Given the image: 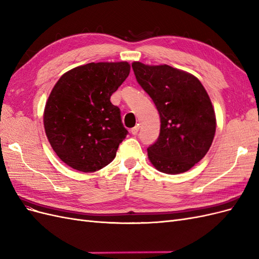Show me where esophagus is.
I'll use <instances>...</instances> for the list:
<instances>
[{"label": "esophagus", "mask_w": 259, "mask_h": 259, "mask_svg": "<svg viewBox=\"0 0 259 259\" xmlns=\"http://www.w3.org/2000/svg\"><path fill=\"white\" fill-rule=\"evenodd\" d=\"M138 131H139V125H137V126H135V127H133V128L131 130V133H132L133 135H137Z\"/></svg>", "instance_id": "obj_1"}]
</instances>
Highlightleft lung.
I'll return each instance as SVG.
<instances>
[{"label": "left lung", "instance_id": "obj_1", "mask_svg": "<svg viewBox=\"0 0 259 259\" xmlns=\"http://www.w3.org/2000/svg\"><path fill=\"white\" fill-rule=\"evenodd\" d=\"M132 67L160 114V135L147 149L148 159L162 173H185L204 158L215 136L216 116L208 94L198 77L183 70L139 61Z\"/></svg>", "mask_w": 259, "mask_h": 259}]
</instances>
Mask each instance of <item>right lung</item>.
I'll return each instance as SVG.
<instances>
[{"label": "right lung", "instance_id": "right-lung-1", "mask_svg": "<svg viewBox=\"0 0 259 259\" xmlns=\"http://www.w3.org/2000/svg\"><path fill=\"white\" fill-rule=\"evenodd\" d=\"M130 71L126 61L91 62L69 70L55 84L44 128L53 150L70 167L92 173L115 158L127 131L110 97Z\"/></svg>", "mask_w": 259, "mask_h": 259}]
</instances>
